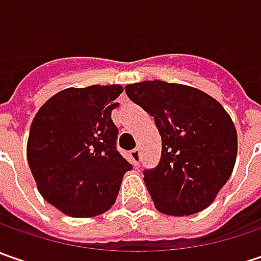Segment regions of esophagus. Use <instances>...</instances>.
I'll use <instances>...</instances> for the list:
<instances>
[{
	"label": "esophagus",
	"mask_w": 261,
	"mask_h": 261,
	"mask_svg": "<svg viewBox=\"0 0 261 261\" xmlns=\"http://www.w3.org/2000/svg\"><path fill=\"white\" fill-rule=\"evenodd\" d=\"M129 155H130V161H132V164L138 166V164H139V160H141V152H139V148L132 149V151L129 152Z\"/></svg>",
	"instance_id": "34e87169"
}]
</instances>
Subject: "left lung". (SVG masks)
Here are the masks:
<instances>
[{"label":"left lung","mask_w":261,"mask_h":261,"mask_svg":"<svg viewBox=\"0 0 261 261\" xmlns=\"http://www.w3.org/2000/svg\"><path fill=\"white\" fill-rule=\"evenodd\" d=\"M125 91L154 117L163 141L158 166L144 171L156 209L174 216L206 209L236 166L237 130L225 109L197 88L158 80Z\"/></svg>","instance_id":"left-lung-1"}]
</instances>
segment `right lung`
I'll return each instance as SVG.
<instances>
[{"mask_svg":"<svg viewBox=\"0 0 261 261\" xmlns=\"http://www.w3.org/2000/svg\"><path fill=\"white\" fill-rule=\"evenodd\" d=\"M120 86L66 88L39 109L30 126L27 161L46 202L62 214L91 218L116 202L132 166L116 148L112 110Z\"/></svg>","mask_w":261,"mask_h":261,"instance_id":"obj_1","label":"right lung"}]
</instances>
